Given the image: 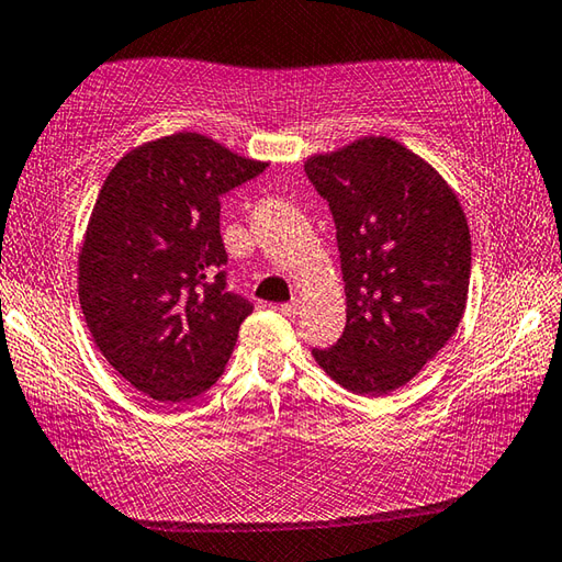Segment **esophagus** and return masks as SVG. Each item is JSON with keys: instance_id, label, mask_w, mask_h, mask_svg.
<instances>
[{"instance_id": "esophagus-1", "label": "esophagus", "mask_w": 562, "mask_h": 562, "mask_svg": "<svg viewBox=\"0 0 562 562\" xmlns=\"http://www.w3.org/2000/svg\"><path fill=\"white\" fill-rule=\"evenodd\" d=\"M300 310H302V300H297V297L290 300L288 304H282V307H280V312H282L284 317H297Z\"/></svg>"}]
</instances>
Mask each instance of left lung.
Returning <instances> with one entry per match:
<instances>
[{
	"label": "left lung",
	"mask_w": 562,
	"mask_h": 562,
	"mask_svg": "<svg viewBox=\"0 0 562 562\" xmlns=\"http://www.w3.org/2000/svg\"><path fill=\"white\" fill-rule=\"evenodd\" d=\"M337 227L347 327L312 349L349 392L384 396L451 339L469 297L471 235L459 198L392 138L369 136L304 164Z\"/></svg>",
	"instance_id": "obj_1"
}]
</instances>
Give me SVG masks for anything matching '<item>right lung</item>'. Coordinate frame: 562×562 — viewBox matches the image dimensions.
<instances>
[{
    "mask_svg": "<svg viewBox=\"0 0 562 562\" xmlns=\"http://www.w3.org/2000/svg\"><path fill=\"white\" fill-rule=\"evenodd\" d=\"M262 170L201 133H173L123 156L93 205L83 317L109 364L160 404L207 392L252 312L227 290L221 198Z\"/></svg>",
    "mask_w": 562,
    "mask_h": 562,
    "instance_id": "right-lung-1",
    "label": "right lung"
}]
</instances>
